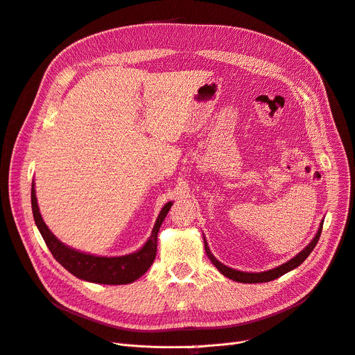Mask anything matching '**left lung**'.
I'll list each match as a JSON object with an SVG mask.
<instances>
[{
  "label": "left lung",
  "instance_id": "left-lung-1",
  "mask_svg": "<svg viewBox=\"0 0 355 355\" xmlns=\"http://www.w3.org/2000/svg\"><path fill=\"white\" fill-rule=\"evenodd\" d=\"M322 227H323V220H322V223L319 225V230H318L316 236L313 237V240H311V242L300 253H297L293 259H290L288 262L282 263V265H279V266H277L274 269H269V271H263V272H243V271H237V269L225 266L218 259H216L214 254L211 253L205 237H204V248H205V252L208 254V258L211 259V262L214 263V266L218 269V271L224 277L230 278L233 281H237V282H246V284H257V282H268V281H272L275 278H279L281 275H284V274L293 271L294 268L302 265L304 262V259L311 253V250L315 249L316 243L319 242V237H320V233H322Z\"/></svg>",
  "mask_w": 355,
  "mask_h": 355
}]
</instances>
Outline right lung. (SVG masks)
<instances>
[{
  "label": "right lung",
  "mask_w": 355,
  "mask_h": 355,
  "mask_svg": "<svg viewBox=\"0 0 355 355\" xmlns=\"http://www.w3.org/2000/svg\"><path fill=\"white\" fill-rule=\"evenodd\" d=\"M173 202H167L155 220L153 227V232L146 245L139 250L125 254V257H94V254L83 253L76 249H71L69 246L64 245L61 240L56 239L53 233L48 229L44 218H42L37 200H36V191L35 183H32V211L33 218L37 225V229L44 237L46 246L49 248L53 258L58 261L68 272L76 275L80 279L96 282V284H109V286H121V284H130L138 279L141 275H144L148 268L153 265L155 258V252H157V234L160 230V225L166 218L167 212Z\"/></svg>",
  "instance_id": "right-lung-1"
}]
</instances>
